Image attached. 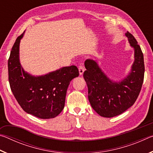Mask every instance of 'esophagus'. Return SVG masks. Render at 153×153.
<instances>
[{
	"label": "esophagus",
	"mask_w": 153,
	"mask_h": 153,
	"mask_svg": "<svg viewBox=\"0 0 153 153\" xmlns=\"http://www.w3.org/2000/svg\"><path fill=\"white\" fill-rule=\"evenodd\" d=\"M79 75H82L83 74V73H84V67H83L82 65H79Z\"/></svg>",
	"instance_id": "obj_1"
}]
</instances>
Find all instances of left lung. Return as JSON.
<instances>
[{
	"mask_svg": "<svg viewBox=\"0 0 153 153\" xmlns=\"http://www.w3.org/2000/svg\"><path fill=\"white\" fill-rule=\"evenodd\" d=\"M135 51V61L131 73L121 82H113L105 76L94 61L87 59L84 78L88 90L90 105L98 115L113 117L123 113L136 102L140 92L144 76V56L134 36L126 33Z\"/></svg>",
	"mask_w": 153,
	"mask_h": 153,
	"instance_id": "1",
	"label": "left lung"
}]
</instances>
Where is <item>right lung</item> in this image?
<instances>
[{
    "label": "right lung",
    "instance_id": "obj_1",
    "mask_svg": "<svg viewBox=\"0 0 153 153\" xmlns=\"http://www.w3.org/2000/svg\"><path fill=\"white\" fill-rule=\"evenodd\" d=\"M24 33L18 36L8 60L9 82L17 101L25 112L40 119H51L63 111L69 83L79 76L75 65L63 67L45 76L34 77L23 69L19 47Z\"/></svg>",
    "mask_w": 153,
    "mask_h": 153
}]
</instances>
